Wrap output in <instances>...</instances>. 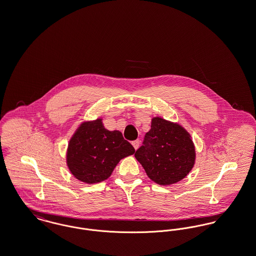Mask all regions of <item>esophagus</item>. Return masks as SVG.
Segmentation results:
<instances>
[{
  "label": "esophagus",
  "mask_w": 256,
  "mask_h": 256,
  "mask_svg": "<svg viewBox=\"0 0 256 256\" xmlns=\"http://www.w3.org/2000/svg\"><path fill=\"white\" fill-rule=\"evenodd\" d=\"M132 146H134V148L135 150H137L138 148H139V145H140V141L139 140H134V141H132Z\"/></svg>",
  "instance_id": "1"
}]
</instances>
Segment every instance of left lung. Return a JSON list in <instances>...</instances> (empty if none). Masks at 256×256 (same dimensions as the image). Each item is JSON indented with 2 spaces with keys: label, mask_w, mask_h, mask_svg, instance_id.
Returning a JSON list of instances; mask_svg holds the SVG:
<instances>
[{
  "label": "left lung",
  "mask_w": 256,
  "mask_h": 256,
  "mask_svg": "<svg viewBox=\"0 0 256 256\" xmlns=\"http://www.w3.org/2000/svg\"><path fill=\"white\" fill-rule=\"evenodd\" d=\"M148 176L160 185L184 178L195 163V146L189 134L180 124L154 118L142 146L135 152Z\"/></svg>",
  "instance_id": "1"
}]
</instances>
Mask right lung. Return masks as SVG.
Wrapping results in <instances>:
<instances>
[{"instance_id": "right-lung-1", "label": "right lung", "mask_w": 256, "mask_h": 256, "mask_svg": "<svg viewBox=\"0 0 256 256\" xmlns=\"http://www.w3.org/2000/svg\"><path fill=\"white\" fill-rule=\"evenodd\" d=\"M135 152L132 145L118 132L104 128L100 119L82 124L69 142L67 165L84 182L98 183L108 178L121 159Z\"/></svg>"}]
</instances>
